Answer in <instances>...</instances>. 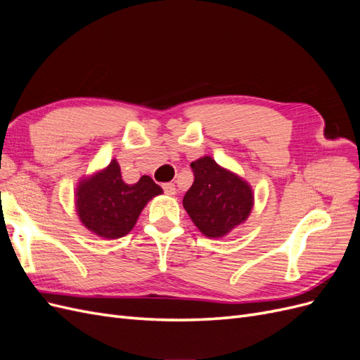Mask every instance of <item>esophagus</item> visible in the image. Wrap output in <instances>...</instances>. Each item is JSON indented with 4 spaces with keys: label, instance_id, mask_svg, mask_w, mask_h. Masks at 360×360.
<instances>
[{
    "label": "esophagus",
    "instance_id": "esophagus-1",
    "mask_svg": "<svg viewBox=\"0 0 360 360\" xmlns=\"http://www.w3.org/2000/svg\"><path fill=\"white\" fill-rule=\"evenodd\" d=\"M163 192H165L167 195H176V184H174V183H165V184H163Z\"/></svg>",
    "mask_w": 360,
    "mask_h": 360
}]
</instances>
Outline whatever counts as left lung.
Listing matches in <instances>:
<instances>
[{"mask_svg":"<svg viewBox=\"0 0 360 360\" xmlns=\"http://www.w3.org/2000/svg\"><path fill=\"white\" fill-rule=\"evenodd\" d=\"M191 168L193 183L183 198L184 210L204 236L225 237L248 219L254 207L252 189L210 156L192 162Z\"/></svg>","mask_w":360,"mask_h":360,"instance_id":"8db88e82","label":"left lung"}]
</instances>
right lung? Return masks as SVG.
Returning <instances> with one entry per match:
<instances>
[{
	"mask_svg": "<svg viewBox=\"0 0 360 360\" xmlns=\"http://www.w3.org/2000/svg\"><path fill=\"white\" fill-rule=\"evenodd\" d=\"M162 192L148 176L135 184L124 183L118 162L112 159L105 169L79 181L75 207L86 230L111 240L132 231L147 202Z\"/></svg>",
	"mask_w": 360,
	"mask_h": 360,
	"instance_id": "add662e5",
	"label": "right lung"
}]
</instances>
